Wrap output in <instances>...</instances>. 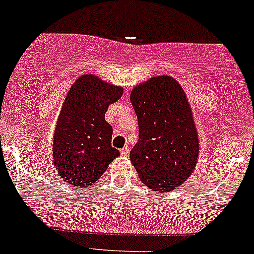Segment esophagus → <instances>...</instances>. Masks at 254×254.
<instances>
[{"label":"esophagus","instance_id":"1","mask_svg":"<svg viewBox=\"0 0 254 254\" xmlns=\"http://www.w3.org/2000/svg\"><path fill=\"white\" fill-rule=\"evenodd\" d=\"M129 153H130L129 152V147H127V146H124L123 149L121 150V155L123 157H127V156H129Z\"/></svg>","mask_w":254,"mask_h":254}]
</instances>
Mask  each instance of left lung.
<instances>
[{
    "label": "left lung",
    "mask_w": 254,
    "mask_h": 254,
    "mask_svg": "<svg viewBox=\"0 0 254 254\" xmlns=\"http://www.w3.org/2000/svg\"><path fill=\"white\" fill-rule=\"evenodd\" d=\"M131 104L139 138L130 159L143 184L165 193L176 190L197 165L199 139L182 85L171 76L151 77L134 86Z\"/></svg>",
    "instance_id": "1"
}]
</instances>
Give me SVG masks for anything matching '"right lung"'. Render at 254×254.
Segmentation results:
<instances>
[{
    "mask_svg": "<svg viewBox=\"0 0 254 254\" xmlns=\"http://www.w3.org/2000/svg\"><path fill=\"white\" fill-rule=\"evenodd\" d=\"M123 95V88L95 75L73 82L57 120L53 159L62 181L75 188L95 184L120 151L111 146L112 127L105 121L109 105Z\"/></svg>",
    "mask_w": 254,
    "mask_h": 254,
    "instance_id": "right-lung-1",
    "label": "right lung"
}]
</instances>
